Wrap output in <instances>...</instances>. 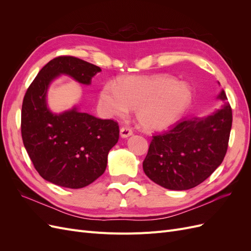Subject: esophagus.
<instances>
[{
	"instance_id": "obj_1",
	"label": "esophagus",
	"mask_w": 251,
	"mask_h": 251,
	"mask_svg": "<svg viewBox=\"0 0 251 251\" xmlns=\"http://www.w3.org/2000/svg\"><path fill=\"white\" fill-rule=\"evenodd\" d=\"M132 134H133V131H132L131 127L123 126L120 128V135H121V137H123V138H126V137H128V136H131Z\"/></svg>"
}]
</instances>
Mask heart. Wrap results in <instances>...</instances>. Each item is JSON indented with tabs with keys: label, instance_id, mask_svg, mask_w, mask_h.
<instances>
[{
	"label": "heart",
	"instance_id": "b5f03b06",
	"mask_svg": "<svg viewBox=\"0 0 251 251\" xmlns=\"http://www.w3.org/2000/svg\"><path fill=\"white\" fill-rule=\"evenodd\" d=\"M193 100L185 82L165 75L125 76L117 85L108 82L100 94L102 110L110 116L126 117L137 110V119L148 131H161L179 121Z\"/></svg>",
	"mask_w": 251,
	"mask_h": 251
}]
</instances>
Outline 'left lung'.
<instances>
[{
  "mask_svg": "<svg viewBox=\"0 0 251 251\" xmlns=\"http://www.w3.org/2000/svg\"><path fill=\"white\" fill-rule=\"evenodd\" d=\"M227 97L224 91L219 95ZM232 111L228 103L206 118H181L168 131L151 136L143 171L155 183L185 191L206 180L228 148Z\"/></svg>",
  "mask_w": 251,
  "mask_h": 251,
  "instance_id": "left-lung-1",
  "label": "left lung"
}]
</instances>
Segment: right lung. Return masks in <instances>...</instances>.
<instances>
[{"instance_id": "1", "label": "right lung", "mask_w": 251, "mask_h": 251, "mask_svg": "<svg viewBox=\"0 0 251 251\" xmlns=\"http://www.w3.org/2000/svg\"><path fill=\"white\" fill-rule=\"evenodd\" d=\"M101 69L74 56H57L45 65L26 91L22 104L21 132L34 169L59 186L81 188L100 178L109 151L119 138L118 123L100 119L76 109L52 114L46 105L50 81L68 74L89 85Z\"/></svg>"}]
</instances>
